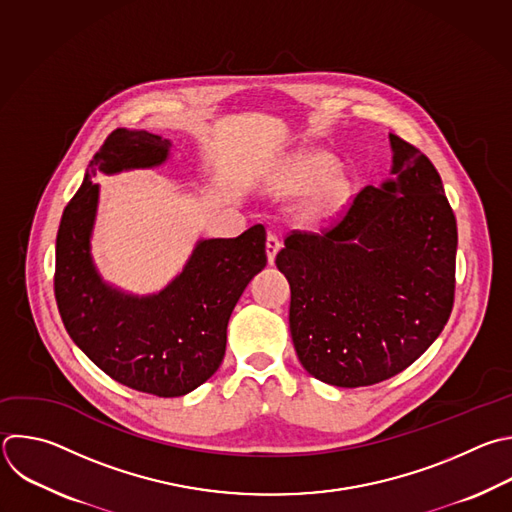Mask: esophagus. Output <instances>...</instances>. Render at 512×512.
Instances as JSON below:
<instances>
[{"mask_svg":"<svg viewBox=\"0 0 512 512\" xmlns=\"http://www.w3.org/2000/svg\"><path fill=\"white\" fill-rule=\"evenodd\" d=\"M265 249H267V259H269V263L273 265V263H275V255H277V251L281 249V239H279L275 233H269V235H267V241H265Z\"/></svg>","mask_w":512,"mask_h":512,"instance_id":"obj_1","label":"esophagus"}]
</instances>
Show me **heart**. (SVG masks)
I'll return each instance as SVG.
<instances>
[{
	"label": "heart",
	"instance_id": "heart-1",
	"mask_svg": "<svg viewBox=\"0 0 512 512\" xmlns=\"http://www.w3.org/2000/svg\"><path fill=\"white\" fill-rule=\"evenodd\" d=\"M331 158L323 152H303L299 154L291 168H289V187L293 191H305L311 185H315L327 170L331 168ZM348 181L344 175L339 173H331L327 175L317 189L313 191L309 203H307V213L309 215H321V213H329L333 209H337L342 205L348 197Z\"/></svg>",
	"mask_w": 512,
	"mask_h": 512
}]
</instances>
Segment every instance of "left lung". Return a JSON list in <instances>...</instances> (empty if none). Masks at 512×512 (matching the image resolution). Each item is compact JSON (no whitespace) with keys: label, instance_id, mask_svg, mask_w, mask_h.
<instances>
[{"label":"left lung","instance_id":"8db88e82","mask_svg":"<svg viewBox=\"0 0 512 512\" xmlns=\"http://www.w3.org/2000/svg\"><path fill=\"white\" fill-rule=\"evenodd\" d=\"M390 142L394 181L364 187L321 233L291 231L275 257L297 358L337 388L412 366L454 305L458 231L442 179L414 144Z\"/></svg>","mask_w":512,"mask_h":512}]
</instances>
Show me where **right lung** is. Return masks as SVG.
<instances>
[{"mask_svg": "<svg viewBox=\"0 0 512 512\" xmlns=\"http://www.w3.org/2000/svg\"><path fill=\"white\" fill-rule=\"evenodd\" d=\"M168 140L116 128L90 160L64 209L56 239L54 293L74 344L112 380L158 398L185 396L221 366L227 323L247 283L267 265L265 227L201 241L185 271L152 297H128L100 281L90 259L96 173L160 164Z\"/></svg>", "mask_w": 512, "mask_h": 512, "instance_id": "add662e5", "label": "right lung"}]
</instances>
